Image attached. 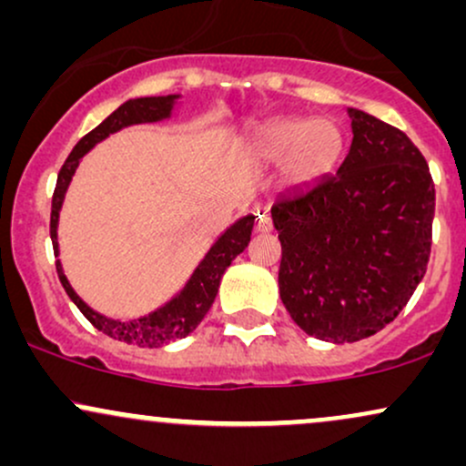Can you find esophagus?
I'll list each match as a JSON object with an SVG mask.
<instances>
[{
    "mask_svg": "<svg viewBox=\"0 0 466 466\" xmlns=\"http://www.w3.org/2000/svg\"><path fill=\"white\" fill-rule=\"evenodd\" d=\"M256 232H271V218L267 215H258V218H256Z\"/></svg>",
    "mask_w": 466,
    "mask_h": 466,
    "instance_id": "esophagus-1",
    "label": "esophagus"
}]
</instances>
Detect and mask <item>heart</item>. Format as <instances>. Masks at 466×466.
Wrapping results in <instances>:
<instances>
[{
  "mask_svg": "<svg viewBox=\"0 0 466 466\" xmlns=\"http://www.w3.org/2000/svg\"><path fill=\"white\" fill-rule=\"evenodd\" d=\"M251 151L263 162H284L282 179L302 188L322 179L344 151V136L333 120L278 117L256 133Z\"/></svg>",
  "mask_w": 466,
  "mask_h": 466,
  "instance_id": "1",
  "label": "heart"
}]
</instances>
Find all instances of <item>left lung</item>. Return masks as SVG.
I'll return each mask as SVG.
<instances>
[{
	"label": "left lung",
	"mask_w": 466,
	"mask_h": 466,
	"mask_svg": "<svg viewBox=\"0 0 466 466\" xmlns=\"http://www.w3.org/2000/svg\"><path fill=\"white\" fill-rule=\"evenodd\" d=\"M349 114L339 170L271 206L282 304L304 333L335 344L366 339L403 311L430 263L436 210L414 142L366 111Z\"/></svg>",
	"instance_id": "8db88e82"
}]
</instances>
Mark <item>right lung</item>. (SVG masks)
Wrapping results in <instances>:
<instances>
[{
  "label": "right lung",
  "instance_id": "right-lung-1",
  "mask_svg": "<svg viewBox=\"0 0 466 466\" xmlns=\"http://www.w3.org/2000/svg\"><path fill=\"white\" fill-rule=\"evenodd\" d=\"M175 96H157V98H133L127 100L125 105H120L109 117H105L94 131H89L87 136L80 137V142L74 147V151L67 155L66 164L58 170L56 188L52 195V215H50V238L55 245V254H58V243H56V223H58V210H61L63 197L72 179L74 170L80 162L85 153L94 147L96 142L105 140L109 133L120 131L122 127L137 125V122H155L162 120V117L170 116L173 109ZM251 228H254V217H243L240 221L234 223L232 228L223 234L221 238L212 245V249L208 251L206 258L201 260V265L197 267L195 274L188 280V285L184 287V291L177 298H173L166 307L157 309V311L147 315V318L133 319V322H117V319H109L105 315L92 311L80 298L74 293V289L69 287L66 274H63L61 263L56 260V274L61 280L63 289L72 302L76 304L78 311L92 322L96 329L103 330L105 335L114 337V339L127 341V344L136 346H147V349H157V346L168 344L173 339H181V337L190 335L192 330L199 326V322L206 318V313L210 311L212 302H215L218 282L221 276L226 274V269L234 258L249 245L251 238Z\"/></svg>",
  "mask_w": 466,
  "mask_h": 466
}]
</instances>
